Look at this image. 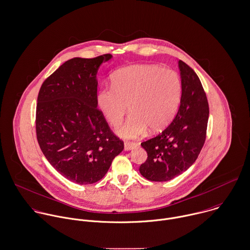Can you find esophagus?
<instances>
[{
	"mask_svg": "<svg viewBox=\"0 0 250 250\" xmlns=\"http://www.w3.org/2000/svg\"><path fill=\"white\" fill-rule=\"evenodd\" d=\"M136 144L135 143H130V142H126L125 144H124V149L126 150V151H129V150H131V149H133L134 147H136Z\"/></svg>",
	"mask_w": 250,
	"mask_h": 250,
	"instance_id": "esophagus-1",
	"label": "esophagus"
}]
</instances>
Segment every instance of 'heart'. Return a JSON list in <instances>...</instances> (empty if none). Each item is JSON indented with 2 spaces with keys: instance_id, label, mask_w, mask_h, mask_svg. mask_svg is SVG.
I'll return each mask as SVG.
<instances>
[{
  "instance_id": "1",
  "label": "heart",
  "mask_w": 250,
  "mask_h": 250,
  "mask_svg": "<svg viewBox=\"0 0 250 250\" xmlns=\"http://www.w3.org/2000/svg\"><path fill=\"white\" fill-rule=\"evenodd\" d=\"M112 87L97 95L98 106L112 125H118L130 108L128 119L116 129L118 136L134 139L164 129L180 103L182 84L178 74L157 65H131L115 72Z\"/></svg>"
}]
</instances>
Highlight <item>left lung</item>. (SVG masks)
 Returning a JSON list of instances; mask_svg holds the SVG:
<instances>
[{
    "mask_svg": "<svg viewBox=\"0 0 250 250\" xmlns=\"http://www.w3.org/2000/svg\"><path fill=\"white\" fill-rule=\"evenodd\" d=\"M182 94L178 111L166 129L141 144L147 153L141 174L151 181H167L194 164L206 141L208 104L196 73L178 61Z\"/></svg>",
    "mask_w": 250,
    "mask_h": 250,
    "instance_id": "left-lung-1",
    "label": "left lung"
}]
</instances>
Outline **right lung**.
Here are the masks:
<instances>
[{"mask_svg": "<svg viewBox=\"0 0 250 250\" xmlns=\"http://www.w3.org/2000/svg\"><path fill=\"white\" fill-rule=\"evenodd\" d=\"M111 58L68 60L44 81L38 96L40 147L60 174L81 185L102 179L124 148L97 108L98 70Z\"/></svg>", "mask_w": 250, "mask_h": 250, "instance_id": "right-lung-1", "label": "right lung"}]
</instances>
